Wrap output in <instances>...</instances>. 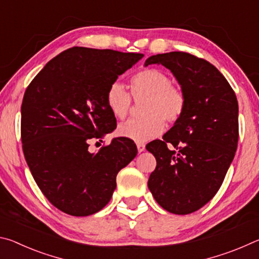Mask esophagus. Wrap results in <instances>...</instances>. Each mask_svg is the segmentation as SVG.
Listing matches in <instances>:
<instances>
[{
  "label": "esophagus",
  "instance_id": "34e87169",
  "mask_svg": "<svg viewBox=\"0 0 259 259\" xmlns=\"http://www.w3.org/2000/svg\"><path fill=\"white\" fill-rule=\"evenodd\" d=\"M137 150H138L139 153L144 152V151H145V145H144V144H142V143H138L137 144Z\"/></svg>",
  "mask_w": 259,
  "mask_h": 259
}]
</instances>
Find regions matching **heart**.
I'll use <instances>...</instances> for the list:
<instances>
[{
	"label": "heart",
	"mask_w": 259,
	"mask_h": 259,
	"mask_svg": "<svg viewBox=\"0 0 259 259\" xmlns=\"http://www.w3.org/2000/svg\"><path fill=\"white\" fill-rule=\"evenodd\" d=\"M131 93L135 100L142 102L140 119H133L119 125L117 134L136 143H145L159 136L164 121L175 123L185 111L186 97L183 90L171 84V78L161 69L146 68L131 78ZM109 111L117 119H124L133 106V97L123 82L109 84L106 93Z\"/></svg>",
	"instance_id": "obj_1"
}]
</instances>
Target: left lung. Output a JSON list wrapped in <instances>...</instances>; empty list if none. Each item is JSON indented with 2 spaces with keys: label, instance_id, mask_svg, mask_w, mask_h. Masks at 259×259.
<instances>
[{
  "label": "left lung",
  "instance_id": "left-lung-1",
  "mask_svg": "<svg viewBox=\"0 0 259 259\" xmlns=\"http://www.w3.org/2000/svg\"><path fill=\"white\" fill-rule=\"evenodd\" d=\"M170 69L186 97L181 119L163 139L146 146L156 159L148 188L166 211L187 214L202 208L222 186L239 139V106L224 75L209 61L186 52L145 61Z\"/></svg>",
  "mask_w": 259,
  "mask_h": 259
}]
</instances>
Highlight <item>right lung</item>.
I'll use <instances>...</instances> for the list:
<instances>
[{
	"label": "right lung",
	"instance_id": "right-lung-1",
	"mask_svg": "<svg viewBox=\"0 0 259 259\" xmlns=\"http://www.w3.org/2000/svg\"><path fill=\"white\" fill-rule=\"evenodd\" d=\"M144 55L74 47L51 59L25 91L21 142L34 181L61 211L83 217L111 200L116 175L137 155L123 137L97 153L89 142L116 128L109 84Z\"/></svg>",
	"mask_w": 259,
	"mask_h": 259
}]
</instances>
